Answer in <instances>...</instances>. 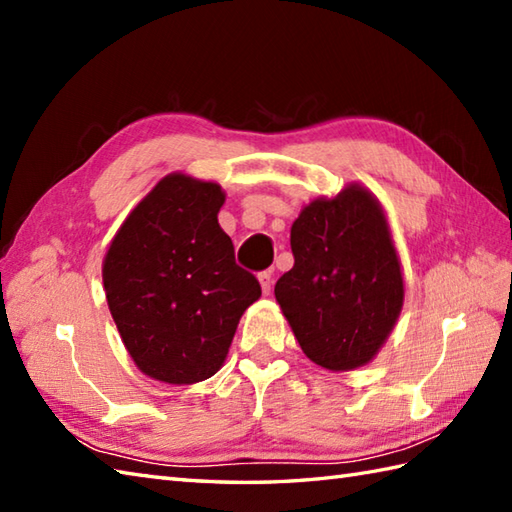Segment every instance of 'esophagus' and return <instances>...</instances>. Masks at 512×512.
Wrapping results in <instances>:
<instances>
[{"label": "esophagus", "instance_id": "esophagus-1", "mask_svg": "<svg viewBox=\"0 0 512 512\" xmlns=\"http://www.w3.org/2000/svg\"><path fill=\"white\" fill-rule=\"evenodd\" d=\"M257 277H259V284H262L264 295H268L270 286H273V270H264V273H259Z\"/></svg>", "mask_w": 512, "mask_h": 512}]
</instances>
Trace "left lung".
Returning <instances> with one entry per match:
<instances>
[{"mask_svg": "<svg viewBox=\"0 0 512 512\" xmlns=\"http://www.w3.org/2000/svg\"><path fill=\"white\" fill-rule=\"evenodd\" d=\"M295 266L275 297L303 354L330 372L367 365L394 330L405 299L383 206L361 184L317 198L290 228Z\"/></svg>", "mask_w": 512, "mask_h": 512, "instance_id": "obj_1", "label": "left lung"}]
</instances>
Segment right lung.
<instances>
[{
    "instance_id": "obj_1",
    "label": "right lung",
    "mask_w": 512,
    "mask_h": 512,
    "mask_svg": "<svg viewBox=\"0 0 512 512\" xmlns=\"http://www.w3.org/2000/svg\"><path fill=\"white\" fill-rule=\"evenodd\" d=\"M217 182L169 173L127 215L103 259L107 306L136 367L193 385L224 365L244 310L262 297L235 264Z\"/></svg>"
}]
</instances>
